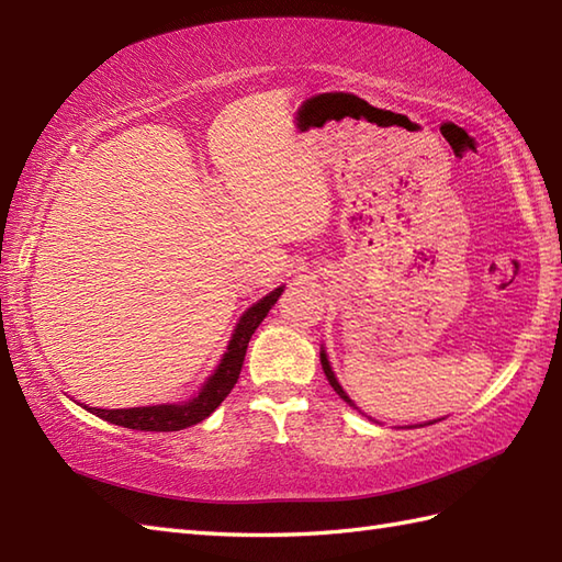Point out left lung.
Returning a JSON list of instances; mask_svg holds the SVG:
<instances>
[{
  "label": "left lung",
  "mask_w": 562,
  "mask_h": 562,
  "mask_svg": "<svg viewBox=\"0 0 562 562\" xmlns=\"http://www.w3.org/2000/svg\"><path fill=\"white\" fill-rule=\"evenodd\" d=\"M321 367H324V372H326V379L330 381V386L333 389H336V393H338V396L340 398H345V401H348V403H352L348 396H345V391L340 389V384H338V381H336V374H333V369H330V364H328V357H326V352H321Z\"/></svg>",
  "instance_id": "left-lung-1"
}]
</instances>
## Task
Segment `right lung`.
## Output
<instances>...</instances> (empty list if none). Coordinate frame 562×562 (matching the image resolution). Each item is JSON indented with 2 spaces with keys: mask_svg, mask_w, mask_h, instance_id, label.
I'll return each mask as SVG.
<instances>
[{
  "mask_svg": "<svg viewBox=\"0 0 562 562\" xmlns=\"http://www.w3.org/2000/svg\"><path fill=\"white\" fill-rule=\"evenodd\" d=\"M280 294H282V288L270 292L268 296H262L258 304L250 306L241 316V321H238V326L234 330V338L229 340V348H226L224 360L217 367V372L210 376V381L202 386V391L195 398H190L186 403H173V405H147V408L101 411V408H87V405H83V408L113 425L139 429V432H178V429L202 423L232 393L234 384L238 381V374H241L248 340L260 326V321L268 316L274 302H278Z\"/></svg>",
  "mask_w": 562,
  "mask_h": 562,
  "instance_id": "obj_1",
  "label": "right lung"
}]
</instances>
